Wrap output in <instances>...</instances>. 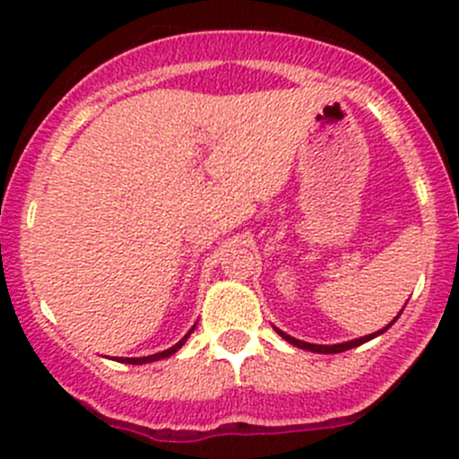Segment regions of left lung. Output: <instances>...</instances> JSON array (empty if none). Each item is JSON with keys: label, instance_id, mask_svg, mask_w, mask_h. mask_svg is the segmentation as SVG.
I'll return each instance as SVG.
<instances>
[{"label": "left lung", "instance_id": "left-lung-1", "mask_svg": "<svg viewBox=\"0 0 459 459\" xmlns=\"http://www.w3.org/2000/svg\"><path fill=\"white\" fill-rule=\"evenodd\" d=\"M388 326H391V324H388ZM386 326V328H388ZM386 328H382V331H377V333H373V335H367V337H359V340H353V342H344V344H333V346H322V344H308V342H299V340H295V337H290V335H286V333H281V331H275L280 333L281 337H284L286 342H290V344L293 346H299V349H304V351H313V353H342V351H349V349H355V346H359V344H364V342H368V340H373L375 335H379V333H384L386 331Z\"/></svg>", "mask_w": 459, "mask_h": 459}]
</instances>
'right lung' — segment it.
I'll list each match as a JSON object with an SVG mask.
<instances>
[{"label":"right lung","mask_w":459,"mask_h":459,"mask_svg":"<svg viewBox=\"0 0 459 459\" xmlns=\"http://www.w3.org/2000/svg\"><path fill=\"white\" fill-rule=\"evenodd\" d=\"M193 328H195V326H193ZM193 328H191V331L186 333V335L182 337V340L178 342V344L170 346V349H166V351H161V353L148 355V358H117V359H119V362H124V364H146V362H155V359H164V358H169V355H173L175 351L182 349V344H184V342L188 340V335H191V333H193Z\"/></svg>","instance_id":"right-lung-1"}]
</instances>
